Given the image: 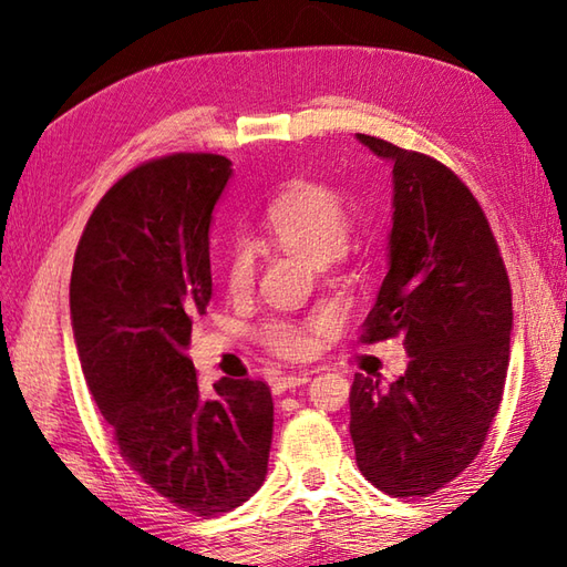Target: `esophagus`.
I'll use <instances>...</instances> for the list:
<instances>
[{
  "mask_svg": "<svg viewBox=\"0 0 567 567\" xmlns=\"http://www.w3.org/2000/svg\"><path fill=\"white\" fill-rule=\"evenodd\" d=\"M309 378H311V372H290V375H282L275 382V392L280 394L285 390H295V388H299V384H307Z\"/></svg>",
  "mask_w": 567,
  "mask_h": 567,
  "instance_id": "1",
  "label": "esophagus"
}]
</instances>
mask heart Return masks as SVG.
<instances>
[{
	"label": "heart",
	"instance_id": "heart-1",
	"mask_svg": "<svg viewBox=\"0 0 567 567\" xmlns=\"http://www.w3.org/2000/svg\"><path fill=\"white\" fill-rule=\"evenodd\" d=\"M265 226L280 240L282 246L302 252L315 262H329L339 258L351 234V219L343 197L329 185L321 183H295L277 197L268 214ZM256 272V256L252 250L236 240L228 248L224 262V275L231 290H244L250 285ZM265 343L270 351L282 358H302L315 346V336L307 327H297L290 321H270L262 331Z\"/></svg>",
	"mask_w": 567,
	"mask_h": 567
}]
</instances>
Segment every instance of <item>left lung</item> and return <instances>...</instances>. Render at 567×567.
<instances>
[{"label": "left lung", "mask_w": 567, "mask_h": 567, "mask_svg": "<svg viewBox=\"0 0 567 567\" xmlns=\"http://www.w3.org/2000/svg\"><path fill=\"white\" fill-rule=\"evenodd\" d=\"M392 167L388 275L363 341L402 336L409 365L382 388L355 375V463L392 497H426L475 461L509 365L512 287L461 177L424 153L355 134Z\"/></svg>", "instance_id": "obj_1"}]
</instances>
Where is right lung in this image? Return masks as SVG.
Instances as JSON below:
<instances>
[{
    "mask_svg": "<svg viewBox=\"0 0 567 567\" xmlns=\"http://www.w3.org/2000/svg\"><path fill=\"white\" fill-rule=\"evenodd\" d=\"M231 161L177 153L124 175L92 212L70 277L84 380L124 461L175 507L216 516L268 475L272 396L260 380L197 382L192 317L212 299L209 226Z\"/></svg>",
    "mask_w": 567,
    "mask_h": 567,
    "instance_id": "1",
    "label": "right lung"
}]
</instances>
